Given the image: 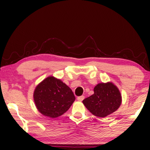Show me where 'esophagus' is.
<instances>
[{"label":"esophagus","mask_w":150,"mask_h":150,"mask_svg":"<svg viewBox=\"0 0 150 150\" xmlns=\"http://www.w3.org/2000/svg\"><path fill=\"white\" fill-rule=\"evenodd\" d=\"M84 98V96H83V95H82V96H80V97H77V100L79 101H82V100H83Z\"/></svg>","instance_id":"34e87169"}]
</instances>
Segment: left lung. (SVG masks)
Returning <instances> with one entry per match:
<instances>
[{"label": "left lung", "mask_w": 150, "mask_h": 150, "mask_svg": "<svg viewBox=\"0 0 150 150\" xmlns=\"http://www.w3.org/2000/svg\"><path fill=\"white\" fill-rule=\"evenodd\" d=\"M94 93L82 101L93 115L103 118L116 111L122 103V96L111 82H101L95 86Z\"/></svg>", "instance_id": "obj_1"}]
</instances>
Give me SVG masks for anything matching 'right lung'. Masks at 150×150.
I'll list each match as a JSON object with an SVG mask.
<instances>
[{
    "mask_svg": "<svg viewBox=\"0 0 150 150\" xmlns=\"http://www.w3.org/2000/svg\"><path fill=\"white\" fill-rule=\"evenodd\" d=\"M33 99L41 114L56 118L69 110L75 97L70 88L61 80L49 76L36 86Z\"/></svg>",
    "mask_w": 150,
    "mask_h": 150,
    "instance_id": "1",
    "label": "right lung"
}]
</instances>
